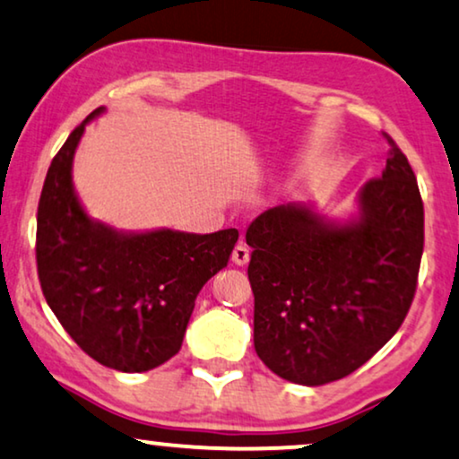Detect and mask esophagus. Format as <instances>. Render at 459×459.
Returning <instances> with one entry per match:
<instances>
[{"mask_svg":"<svg viewBox=\"0 0 459 459\" xmlns=\"http://www.w3.org/2000/svg\"><path fill=\"white\" fill-rule=\"evenodd\" d=\"M233 262L235 264H247L249 262V247L246 246V243H237L235 249H233Z\"/></svg>","mask_w":459,"mask_h":459,"instance_id":"34e87169","label":"esophagus"}]
</instances>
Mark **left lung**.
I'll use <instances>...</instances> for the list:
<instances>
[{"label":"left lung","mask_w":459,"mask_h":459,"mask_svg":"<svg viewBox=\"0 0 459 459\" xmlns=\"http://www.w3.org/2000/svg\"><path fill=\"white\" fill-rule=\"evenodd\" d=\"M384 138L386 168L363 186L357 224L329 226L293 204L249 224L254 346L283 380L321 386L351 376L399 332L411 308L424 204L405 152Z\"/></svg>","instance_id":"1"}]
</instances>
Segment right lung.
Segmentation results:
<instances>
[{
	"label": "right lung",
	"instance_id": "right-lung-1",
	"mask_svg": "<svg viewBox=\"0 0 459 459\" xmlns=\"http://www.w3.org/2000/svg\"><path fill=\"white\" fill-rule=\"evenodd\" d=\"M85 121L54 155L41 188L38 277L48 307L85 354L105 368L138 374L180 351L195 298L226 266L239 230L119 235L91 222L71 182Z\"/></svg>",
	"mask_w": 459,
	"mask_h": 459
}]
</instances>
